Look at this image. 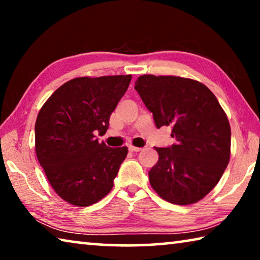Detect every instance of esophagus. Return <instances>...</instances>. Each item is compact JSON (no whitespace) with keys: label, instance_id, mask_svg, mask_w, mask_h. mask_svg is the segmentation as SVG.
Masks as SVG:
<instances>
[{"label":"esophagus","instance_id":"obj_1","mask_svg":"<svg viewBox=\"0 0 260 260\" xmlns=\"http://www.w3.org/2000/svg\"><path fill=\"white\" fill-rule=\"evenodd\" d=\"M128 150H129V151H132V152H139V151H141V148H139V147L129 146V147H128Z\"/></svg>","mask_w":260,"mask_h":260}]
</instances>
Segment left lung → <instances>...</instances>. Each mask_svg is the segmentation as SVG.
Returning <instances> with one entry per match:
<instances>
[{"mask_svg":"<svg viewBox=\"0 0 260 260\" xmlns=\"http://www.w3.org/2000/svg\"><path fill=\"white\" fill-rule=\"evenodd\" d=\"M135 90L157 128L170 126L177 143L155 148L159 159L149 171L162 200L178 205L199 202L222 177L231 156V126L208 87L191 79L144 74Z\"/></svg>","mask_w":260,"mask_h":260,"instance_id":"1","label":"left lung"}]
</instances>
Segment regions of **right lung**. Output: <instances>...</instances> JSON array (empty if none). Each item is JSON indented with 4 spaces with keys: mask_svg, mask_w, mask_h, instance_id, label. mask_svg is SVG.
Returning <instances> with one entry per match:
<instances>
[{
    "mask_svg": "<svg viewBox=\"0 0 260 260\" xmlns=\"http://www.w3.org/2000/svg\"><path fill=\"white\" fill-rule=\"evenodd\" d=\"M132 76L76 78L55 90L35 122V152L48 180L68 203L89 206L113 187L127 147L100 143Z\"/></svg>",
    "mask_w": 260,
    "mask_h": 260,
    "instance_id": "right-lung-1",
    "label": "right lung"
}]
</instances>
